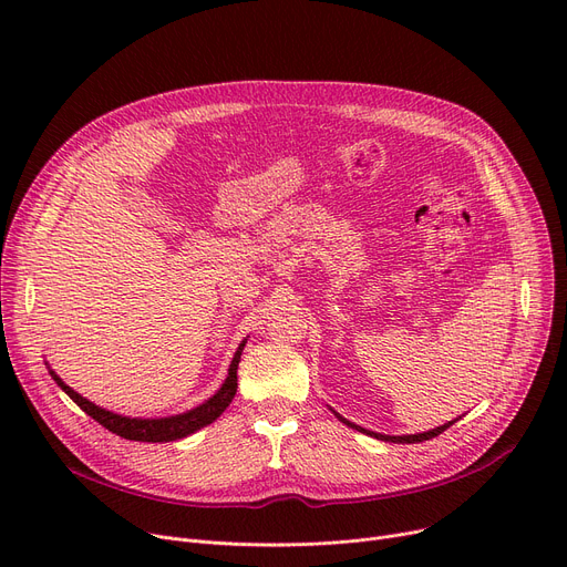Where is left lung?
Listing matches in <instances>:
<instances>
[{"label": "left lung", "mask_w": 567, "mask_h": 567, "mask_svg": "<svg viewBox=\"0 0 567 567\" xmlns=\"http://www.w3.org/2000/svg\"><path fill=\"white\" fill-rule=\"evenodd\" d=\"M336 413V411H333ZM338 415V421H342L347 427H353V430H359V432H363V434H370V436H374V439H381V441H391V443H421V441H427V439H434V436H439L441 432H445L449 430L455 421H449V423H443V425H439V427H434V430H427V432H421V434H402V436H391V434H379V432H370V430H365V427H361V425H355V423H351V421H347V419H342L340 413H336Z\"/></svg>", "instance_id": "obj_1"}]
</instances>
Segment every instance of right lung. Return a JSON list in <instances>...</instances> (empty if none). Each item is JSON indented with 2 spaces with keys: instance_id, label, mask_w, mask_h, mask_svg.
Listing matches in <instances>:
<instances>
[{
  "instance_id": "add662e5",
  "label": "right lung",
  "mask_w": 567,
  "mask_h": 567,
  "mask_svg": "<svg viewBox=\"0 0 567 567\" xmlns=\"http://www.w3.org/2000/svg\"><path fill=\"white\" fill-rule=\"evenodd\" d=\"M246 340L238 344L234 359L229 363V372L225 383L216 391V395L208 398L206 402H202L199 406L176 413V415H165V419H131V415H122L107 411L94 402H89L86 398H82L80 393H75L71 385H66L54 370H50V377L56 381L59 389H62L86 415H92L96 423H101L105 430H110L116 436H124L131 441H146V443H165V441H176L184 439L188 434H195L197 430L212 425L218 415L229 406V402L236 395V370H238V361H241Z\"/></svg>"
}]
</instances>
